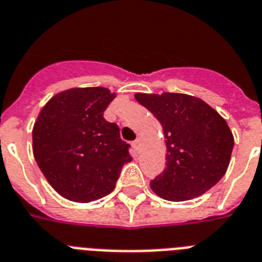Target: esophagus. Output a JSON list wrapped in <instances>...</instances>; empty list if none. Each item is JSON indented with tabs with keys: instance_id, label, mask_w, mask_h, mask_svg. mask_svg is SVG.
<instances>
[{
	"instance_id": "obj_1",
	"label": "esophagus",
	"mask_w": 262,
	"mask_h": 262,
	"mask_svg": "<svg viewBox=\"0 0 262 262\" xmlns=\"http://www.w3.org/2000/svg\"><path fill=\"white\" fill-rule=\"evenodd\" d=\"M132 145H133V148H135V150L136 152H138V150H140V140H136V141H133V144H132Z\"/></svg>"
}]
</instances>
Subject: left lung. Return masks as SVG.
<instances>
[{"mask_svg":"<svg viewBox=\"0 0 262 262\" xmlns=\"http://www.w3.org/2000/svg\"><path fill=\"white\" fill-rule=\"evenodd\" d=\"M164 130L165 169L150 180L153 192L171 202L201 196L226 173L234 137L218 112L199 98L178 93L135 95Z\"/></svg>","mask_w":262,"mask_h":262,"instance_id":"8db88e82","label":"left lung"}]
</instances>
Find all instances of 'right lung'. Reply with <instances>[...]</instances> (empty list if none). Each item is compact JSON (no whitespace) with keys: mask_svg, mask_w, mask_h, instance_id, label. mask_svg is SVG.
<instances>
[{"mask_svg":"<svg viewBox=\"0 0 262 262\" xmlns=\"http://www.w3.org/2000/svg\"><path fill=\"white\" fill-rule=\"evenodd\" d=\"M114 98L105 87L70 89L51 98L35 122L36 163L69 201L86 203L109 195L132 161L120 127L103 118Z\"/></svg>","mask_w":262,"mask_h":262,"instance_id":"add662e5","label":"right lung"}]
</instances>
